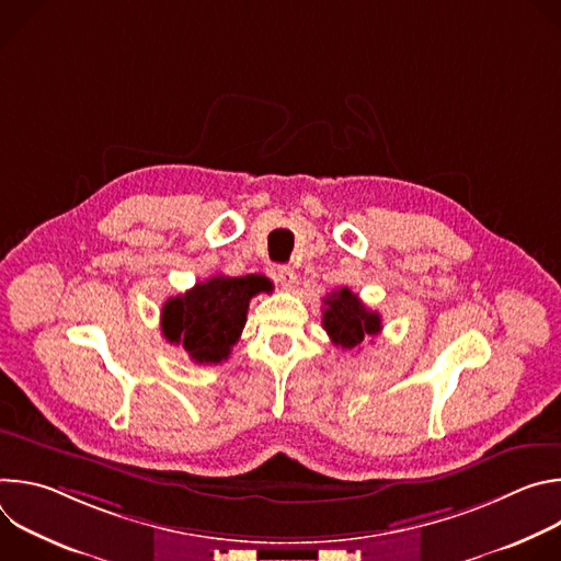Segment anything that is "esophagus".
Masks as SVG:
<instances>
[{
	"label": "esophagus",
	"mask_w": 561,
	"mask_h": 561,
	"mask_svg": "<svg viewBox=\"0 0 561 561\" xmlns=\"http://www.w3.org/2000/svg\"><path fill=\"white\" fill-rule=\"evenodd\" d=\"M275 279L282 284V288H286V290H293L295 288V284H297V275H295V271L290 268V266H277L275 268Z\"/></svg>",
	"instance_id": "34e87169"
}]
</instances>
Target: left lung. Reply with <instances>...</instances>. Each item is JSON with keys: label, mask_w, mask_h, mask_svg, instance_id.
I'll list each match as a JSON object with an SVG mask.
<instances>
[{"label": "left lung", "mask_w": 561, "mask_h": 561, "mask_svg": "<svg viewBox=\"0 0 561 561\" xmlns=\"http://www.w3.org/2000/svg\"><path fill=\"white\" fill-rule=\"evenodd\" d=\"M324 306L322 327L335 346L351 351L381 331L379 312L366 308L346 286L327 295Z\"/></svg>", "instance_id": "left-lung-1"}]
</instances>
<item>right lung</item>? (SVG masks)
Listing matches in <instances>:
<instances>
[{"label":"right lung","instance_id":"add662e5","mask_svg":"<svg viewBox=\"0 0 561 561\" xmlns=\"http://www.w3.org/2000/svg\"><path fill=\"white\" fill-rule=\"evenodd\" d=\"M271 282L262 275H213L184 295L171 297L162 308V333L171 344L184 346L197 364L228 359L247 324L249 301Z\"/></svg>","mask_w":561,"mask_h":561}]
</instances>
